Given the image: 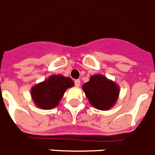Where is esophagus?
I'll return each instance as SVG.
<instances>
[{
    "instance_id": "esophagus-1",
    "label": "esophagus",
    "mask_w": 155,
    "mask_h": 155,
    "mask_svg": "<svg viewBox=\"0 0 155 155\" xmlns=\"http://www.w3.org/2000/svg\"><path fill=\"white\" fill-rule=\"evenodd\" d=\"M80 80H75V87H80Z\"/></svg>"
}]
</instances>
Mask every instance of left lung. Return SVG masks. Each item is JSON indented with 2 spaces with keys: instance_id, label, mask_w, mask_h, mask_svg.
Returning <instances> with one entry per match:
<instances>
[{
  "instance_id": "1",
  "label": "left lung",
  "mask_w": 155,
  "mask_h": 155,
  "mask_svg": "<svg viewBox=\"0 0 155 155\" xmlns=\"http://www.w3.org/2000/svg\"><path fill=\"white\" fill-rule=\"evenodd\" d=\"M90 104L99 110H106L112 107L119 97V87L102 75H92L90 81L83 85Z\"/></svg>"
}]
</instances>
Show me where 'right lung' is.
Here are the masks:
<instances>
[{"label": "right lung", "instance_id": "right-lung-1", "mask_svg": "<svg viewBox=\"0 0 155 155\" xmlns=\"http://www.w3.org/2000/svg\"><path fill=\"white\" fill-rule=\"evenodd\" d=\"M74 86V82L63 75H51L47 80L34 86L31 91L33 101L42 109H51L58 105L65 91Z\"/></svg>", "mask_w": 155, "mask_h": 155}]
</instances>
